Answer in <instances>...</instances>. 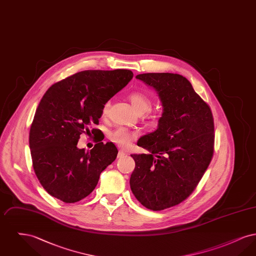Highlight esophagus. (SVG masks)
I'll return each mask as SVG.
<instances>
[{
	"instance_id": "34e87169",
	"label": "esophagus",
	"mask_w": 256,
	"mask_h": 256,
	"mask_svg": "<svg viewBox=\"0 0 256 256\" xmlns=\"http://www.w3.org/2000/svg\"><path fill=\"white\" fill-rule=\"evenodd\" d=\"M126 156V152H124V150H119V152H118V158H122V156Z\"/></svg>"
}]
</instances>
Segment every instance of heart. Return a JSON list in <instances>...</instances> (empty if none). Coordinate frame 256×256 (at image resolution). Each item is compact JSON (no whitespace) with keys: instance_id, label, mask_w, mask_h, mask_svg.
Returning a JSON list of instances; mask_svg holds the SVG:
<instances>
[{"instance_id":"heart-1","label":"heart","mask_w":256,"mask_h":256,"mask_svg":"<svg viewBox=\"0 0 256 256\" xmlns=\"http://www.w3.org/2000/svg\"><path fill=\"white\" fill-rule=\"evenodd\" d=\"M128 98L134 106V110L138 114H144L152 108L150 98L141 92H132ZM108 106H110V102H106L104 106V113L108 111ZM135 137H136V134L124 128H116L110 135V138L114 143L122 146H128Z\"/></svg>"}]
</instances>
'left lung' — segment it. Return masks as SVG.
<instances>
[{
  "label": "left lung",
  "instance_id": "1",
  "mask_svg": "<svg viewBox=\"0 0 256 256\" xmlns=\"http://www.w3.org/2000/svg\"><path fill=\"white\" fill-rule=\"evenodd\" d=\"M162 104L158 128L139 138L148 154H132L130 189L144 206L159 211L174 206L194 191L211 161L214 121L210 108L180 74H140Z\"/></svg>",
  "mask_w": 256,
  "mask_h": 256
}]
</instances>
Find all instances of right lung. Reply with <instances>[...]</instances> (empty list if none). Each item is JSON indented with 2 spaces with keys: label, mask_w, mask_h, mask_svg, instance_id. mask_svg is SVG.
Here are the masks:
<instances>
[{
  "label": "right lung",
  "mask_w": 256,
  "mask_h": 256,
  "mask_svg": "<svg viewBox=\"0 0 256 256\" xmlns=\"http://www.w3.org/2000/svg\"><path fill=\"white\" fill-rule=\"evenodd\" d=\"M132 78L130 70H87L46 91L30 126V148L37 178L50 195L73 204L95 189L100 172L116 159L117 148L98 142L86 152L78 141Z\"/></svg>",
  "instance_id": "obj_1"
}]
</instances>
